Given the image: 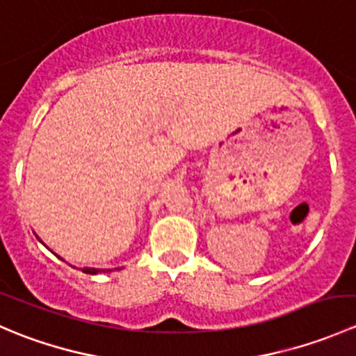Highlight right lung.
I'll return each instance as SVG.
<instances>
[{"instance_id": "1", "label": "right lung", "mask_w": 356, "mask_h": 356, "mask_svg": "<svg viewBox=\"0 0 356 356\" xmlns=\"http://www.w3.org/2000/svg\"><path fill=\"white\" fill-rule=\"evenodd\" d=\"M39 239V238H38ZM56 257H58V254H56ZM58 258H62V257H58ZM63 260V258H62ZM65 261V260H63ZM115 270H117V268H115ZM118 270H120V268H118ZM82 272H84V274H91V275H96V274H99V272H111V268H91V267H84L82 268Z\"/></svg>"}]
</instances>
